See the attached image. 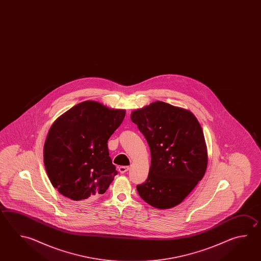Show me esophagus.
Listing matches in <instances>:
<instances>
[{"label": "esophagus", "mask_w": 261, "mask_h": 261, "mask_svg": "<svg viewBox=\"0 0 261 261\" xmlns=\"http://www.w3.org/2000/svg\"><path fill=\"white\" fill-rule=\"evenodd\" d=\"M119 172H121V173H124V172H128V170H129V167L128 166H120L118 168Z\"/></svg>", "instance_id": "esophagus-1"}]
</instances>
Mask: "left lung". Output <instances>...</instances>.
Instances as JSON below:
<instances>
[{
    "label": "left lung",
    "instance_id": "1",
    "mask_svg": "<svg viewBox=\"0 0 261 261\" xmlns=\"http://www.w3.org/2000/svg\"><path fill=\"white\" fill-rule=\"evenodd\" d=\"M146 138L151 166L140 197L157 208H170L186 198L201 180L207 164L201 126L191 112L155 101L131 113Z\"/></svg>",
    "mask_w": 261,
    "mask_h": 261
}]
</instances>
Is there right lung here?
Returning a JSON list of instances; mask_svg holds the SVG:
<instances>
[{"instance_id": "obj_1", "label": "right lung", "mask_w": 261, "mask_h": 261, "mask_svg": "<svg viewBox=\"0 0 261 261\" xmlns=\"http://www.w3.org/2000/svg\"><path fill=\"white\" fill-rule=\"evenodd\" d=\"M124 116V110L87 100L55 121L43 158L49 181L60 194L80 201L106 192L117 174L107 143Z\"/></svg>"}]
</instances>
